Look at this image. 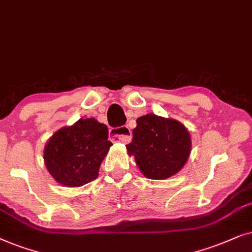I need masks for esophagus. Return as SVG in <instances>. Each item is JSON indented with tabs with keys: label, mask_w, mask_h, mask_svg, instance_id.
Listing matches in <instances>:
<instances>
[{
	"label": "esophagus",
	"mask_w": 252,
	"mask_h": 252,
	"mask_svg": "<svg viewBox=\"0 0 252 252\" xmlns=\"http://www.w3.org/2000/svg\"><path fill=\"white\" fill-rule=\"evenodd\" d=\"M109 136L116 142L126 144L131 140V130L126 126H120V128H113L109 130Z\"/></svg>",
	"instance_id": "34e87169"
}]
</instances>
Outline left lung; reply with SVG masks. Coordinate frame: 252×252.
<instances>
[{"label":"left lung","mask_w":252,"mask_h":252,"mask_svg":"<svg viewBox=\"0 0 252 252\" xmlns=\"http://www.w3.org/2000/svg\"><path fill=\"white\" fill-rule=\"evenodd\" d=\"M132 142L126 145L144 176L165 180L179 173L191 151L189 131L179 121L146 114L137 119Z\"/></svg>","instance_id":"1"}]
</instances>
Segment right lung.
I'll use <instances>...</instances> for the list:
<instances>
[{
    "label": "right lung",
    "instance_id": "right-lung-1",
    "mask_svg": "<svg viewBox=\"0 0 252 252\" xmlns=\"http://www.w3.org/2000/svg\"><path fill=\"white\" fill-rule=\"evenodd\" d=\"M112 145L105 124L95 119H80L50 137L43 150V159L56 182L65 187H82L98 177L100 165Z\"/></svg>",
    "mask_w": 252,
    "mask_h": 252
}]
</instances>
